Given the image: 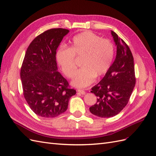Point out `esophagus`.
<instances>
[{"label": "esophagus", "instance_id": "1", "mask_svg": "<svg viewBox=\"0 0 156 156\" xmlns=\"http://www.w3.org/2000/svg\"><path fill=\"white\" fill-rule=\"evenodd\" d=\"M79 93H80L81 94H82V95H84L85 94H86V91H84V90H80V89H78V90H77Z\"/></svg>", "mask_w": 156, "mask_h": 156}]
</instances>
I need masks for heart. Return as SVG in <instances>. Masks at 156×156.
Listing matches in <instances>:
<instances>
[{
  "label": "heart",
  "instance_id": "obj_1",
  "mask_svg": "<svg viewBox=\"0 0 156 156\" xmlns=\"http://www.w3.org/2000/svg\"><path fill=\"white\" fill-rule=\"evenodd\" d=\"M114 57L115 46L112 41L101 39L91 31H84L75 35L69 49L61 47L56 54L62 73L69 78L74 76L77 68L75 57L83 58V67L73 81V84L79 87L88 86L95 77L105 76L112 65Z\"/></svg>",
  "mask_w": 156,
  "mask_h": 156
}]
</instances>
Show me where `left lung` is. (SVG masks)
Returning a JSON list of instances; mask_svg holds the SVG:
<instances>
[{
	"label": "left lung",
	"instance_id": "obj_1",
	"mask_svg": "<svg viewBox=\"0 0 156 156\" xmlns=\"http://www.w3.org/2000/svg\"><path fill=\"white\" fill-rule=\"evenodd\" d=\"M117 45V55L103 78L91 88L97 102L90 107L94 115L102 118L115 116L129 102L136 83L134 58L127 44L111 31Z\"/></svg>",
	"mask_w": 156,
	"mask_h": 156
}]
</instances>
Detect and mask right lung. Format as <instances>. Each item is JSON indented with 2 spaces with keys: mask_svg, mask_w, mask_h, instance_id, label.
Returning <instances> with one entry per match:
<instances>
[{
  "mask_svg": "<svg viewBox=\"0 0 156 156\" xmlns=\"http://www.w3.org/2000/svg\"><path fill=\"white\" fill-rule=\"evenodd\" d=\"M69 30L53 28L30 44L20 70L23 95L38 116L54 118L65 112L76 91L57 70V49Z\"/></svg>",
  "mask_w": 156,
  "mask_h": 156,
  "instance_id": "add662e5",
  "label": "right lung"
}]
</instances>
